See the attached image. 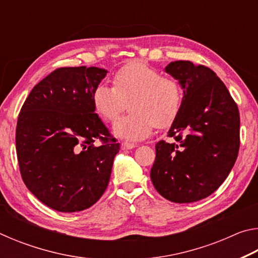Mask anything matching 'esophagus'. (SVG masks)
Wrapping results in <instances>:
<instances>
[{"mask_svg":"<svg viewBox=\"0 0 258 258\" xmlns=\"http://www.w3.org/2000/svg\"><path fill=\"white\" fill-rule=\"evenodd\" d=\"M135 147H137V145H135V143L128 142V141H124V142H121V149H124V150L133 149V148H135Z\"/></svg>","mask_w":258,"mask_h":258,"instance_id":"34e87169","label":"esophagus"}]
</instances>
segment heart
Masks as SVG:
<instances>
[{
    "label": "heart",
    "instance_id": "heart-1",
    "mask_svg": "<svg viewBox=\"0 0 258 258\" xmlns=\"http://www.w3.org/2000/svg\"><path fill=\"white\" fill-rule=\"evenodd\" d=\"M112 85L100 84L92 93V103L98 115L106 121L117 119L127 108L128 115L113 125L117 137L141 140L152 130L166 127L177 118L183 102L180 82L169 76H161L149 64L133 61L115 73Z\"/></svg>",
    "mask_w": 258,
    "mask_h": 258
}]
</instances>
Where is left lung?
I'll list each match as a JSON object with an SVG mask.
<instances>
[{
    "label": "left lung",
    "instance_id": "left-lung-1",
    "mask_svg": "<svg viewBox=\"0 0 258 258\" xmlns=\"http://www.w3.org/2000/svg\"><path fill=\"white\" fill-rule=\"evenodd\" d=\"M165 71L180 82L183 102L168 132L174 142H157L150 177L169 202L195 203L216 191L237 160L238 106L211 68L180 60Z\"/></svg>",
    "mask_w": 258,
    "mask_h": 258
}]
</instances>
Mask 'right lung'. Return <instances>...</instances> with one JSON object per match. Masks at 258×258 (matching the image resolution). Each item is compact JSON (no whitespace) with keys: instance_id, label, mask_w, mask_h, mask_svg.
Segmentation results:
<instances>
[{"instance_id":"1","label":"right lung","mask_w":258,"mask_h":258,"mask_svg":"<svg viewBox=\"0 0 258 258\" xmlns=\"http://www.w3.org/2000/svg\"><path fill=\"white\" fill-rule=\"evenodd\" d=\"M106 75L97 67L58 68L34 86L21 107L16 130L21 177L35 197L58 212L93 206L110 180L120 147L92 103Z\"/></svg>"}]
</instances>
